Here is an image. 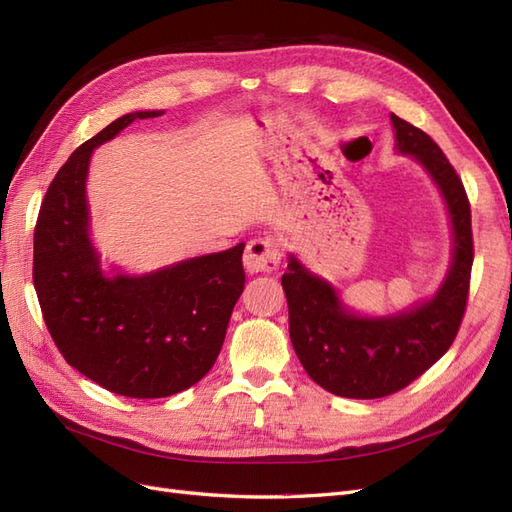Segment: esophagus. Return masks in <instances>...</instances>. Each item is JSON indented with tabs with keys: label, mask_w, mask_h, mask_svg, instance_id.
<instances>
[{
	"label": "esophagus",
	"mask_w": 512,
	"mask_h": 512,
	"mask_svg": "<svg viewBox=\"0 0 512 512\" xmlns=\"http://www.w3.org/2000/svg\"><path fill=\"white\" fill-rule=\"evenodd\" d=\"M279 262L281 243L271 235L252 239L243 254V264L250 273H273L279 269Z\"/></svg>",
	"instance_id": "1"
}]
</instances>
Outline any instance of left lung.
Segmentation results:
<instances>
[{
  "mask_svg": "<svg viewBox=\"0 0 512 512\" xmlns=\"http://www.w3.org/2000/svg\"><path fill=\"white\" fill-rule=\"evenodd\" d=\"M396 148L428 169L447 201L453 262L432 301L394 317H358L337 292L290 256L281 277L288 298L290 339L307 375L345 398H383L413 383L445 354L462 326L474 258L470 203L460 175L434 139L392 114Z\"/></svg>",
  "mask_w": 512,
  "mask_h": 512,
  "instance_id": "left-lung-1",
  "label": "left lung"
}]
</instances>
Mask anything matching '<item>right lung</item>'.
<instances>
[{"instance_id": "obj_1", "label": "right lung", "mask_w": 512, "mask_h": 512, "mask_svg": "<svg viewBox=\"0 0 512 512\" xmlns=\"http://www.w3.org/2000/svg\"><path fill=\"white\" fill-rule=\"evenodd\" d=\"M161 114H127L84 142L50 182L33 231V286L52 341L78 373L127 398H165L201 381L245 284L243 243L144 277L99 269L84 192L91 152L135 118Z\"/></svg>"}]
</instances>
